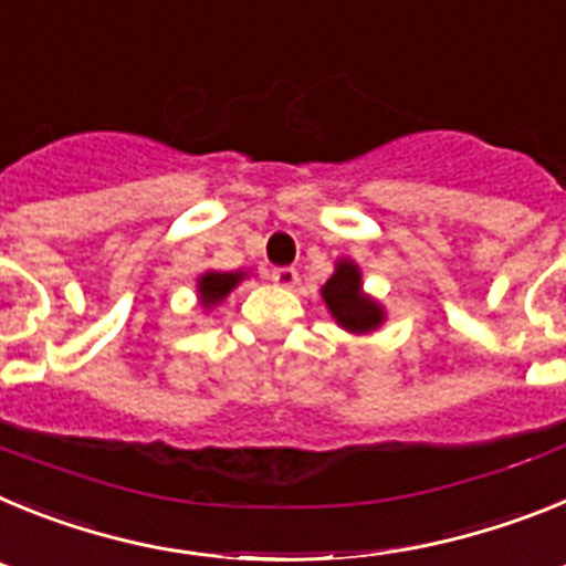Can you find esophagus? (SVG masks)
<instances>
[{"label": "esophagus", "mask_w": 566, "mask_h": 566, "mask_svg": "<svg viewBox=\"0 0 566 566\" xmlns=\"http://www.w3.org/2000/svg\"><path fill=\"white\" fill-rule=\"evenodd\" d=\"M272 280L274 283H277V286H283V289H294L297 286V269L294 266H280V269H274L272 272Z\"/></svg>", "instance_id": "34e87169"}]
</instances>
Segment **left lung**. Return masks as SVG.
<instances>
[{
    "label": "left lung",
    "instance_id": "left-lung-1",
    "mask_svg": "<svg viewBox=\"0 0 566 566\" xmlns=\"http://www.w3.org/2000/svg\"><path fill=\"white\" fill-rule=\"evenodd\" d=\"M319 294L326 300L332 317L337 319V326H343L345 332L368 334L382 326V306L363 292V274L354 260H337L334 274L326 280V286L319 289Z\"/></svg>",
    "mask_w": 566,
    "mask_h": 566
}]
</instances>
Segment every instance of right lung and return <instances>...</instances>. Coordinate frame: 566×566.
Instances as JSON below:
<instances>
[{
    "instance_id": "obj_1",
    "label": "right lung",
    "mask_w": 566,
    "mask_h": 566,
    "mask_svg": "<svg viewBox=\"0 0 566 566\" xmlns=\"http://www.w3.org/2000/svg\"><path fill=\"white\" fill-rule=\"evenodd\" d=\"M243 280V272H203L198 277V297L203 308L218 306L234 286Z\"/></svg>"
}]
</instances>
